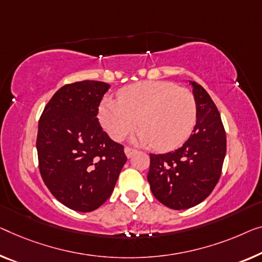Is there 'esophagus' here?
I'll list each match as a JSON object with an SVG mask.
<instances>
[{
    "label": "esophagus",
    "mask_w": 262,
    "mask_h": 262,
    "mask_svg": "<svg viewBox=\"0 0 262 262\" xmlns=\"http://www.w3.org/2000/svg\"><path fill=\"white\" fill-rule=\"evenodd\" d=\"M135 149L134 148H130V147H126L124 148V153H126V155H127V158H130V156L135 153Z\"/></svg>",
    "instance_id": "1"
}]
</instances>
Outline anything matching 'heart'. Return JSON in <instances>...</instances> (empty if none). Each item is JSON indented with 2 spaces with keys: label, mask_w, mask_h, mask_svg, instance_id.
Masks as SVG:
<instances>
[{
  "label": "heart",
  "mask_w": 262,
  "mask_h": 262,
  "mask_svg": "<svg viewBox=\"0 0 262 262\" xmlns=\"http://www.w3.org/2000/svg\"><path fill=\"white\" fill-rule=\"evenodd\" d=\"M99 118L115 141L126 138L138 120L141 128L133 140L167 150L180 146L192 133L196 121V101L192 92L173 82H140L123 89L119 101L103 100Z\"/></svg>",
  "instance_id": "b5f03b06"
}]
</instances>
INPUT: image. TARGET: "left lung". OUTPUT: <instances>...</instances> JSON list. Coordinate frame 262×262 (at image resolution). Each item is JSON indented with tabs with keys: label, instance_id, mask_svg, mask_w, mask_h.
Segmentation results:
<instances>
[{
	"label": "left lung",
	"instance_id": "1",
	"mask_svg": "<svg viewBox=\"0 0 262 262\" xmlns=\"http://www.w3.org/2000/svg\"><path fill=\"white\" fill-rule=\"evenodd\" d=\"M196 101V124L192 135L174 151L150 154L147 180L151 193L171 209H187L212 193L220 179L226 155V133L209 94L189 81Z\"/></svg>",
	"mask_w": 262,
	"mask_h": 262
}]
</instances>
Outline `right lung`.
Masks as SVG:
<instances>
[{
	"label": "right lung",
	"mask_w": 262,
	"mask_h": 262,
	"mask_svg": "<svg viewBox=\"0 0 262 262\" xmlns=\"http://www.w3.org/2000/svg\"><path fill=\"white\" fill-rule=\"evenodd\" d=\"M109 88L106 82L89 80L66 84L38 121L41 177L50 193L76 212L103 205L127 161L122 144L109 138L96 118Z\"/></svg>",
	"instance_id": "right-lung-1"
}]
</instances>
